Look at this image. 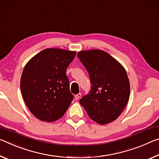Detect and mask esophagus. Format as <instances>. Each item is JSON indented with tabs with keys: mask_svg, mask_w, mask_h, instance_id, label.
<instances>
[{
	"mask_svg": "<svg viewBox=\"0 0 159 159\" xmlns=\"http://www.w3.org/2000/svg\"><path fill=\"white\" fill-rule=\"evenodd\" d=\"M80 97H81V93H77V94L75 96V99H76V100H79V98H80Z\"/></svg>",
	"mask_w": 159,
	"mask_h": 159,
	"instance_id": "34e87169",
	"label": "esophagus"
}]
</instances>
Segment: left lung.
<instances>
[{
  "mask_svg": "<svg viewBox=\"0 0 159 159\" xmlns=\"http://www.w3.org/2000/svg\"><path fill=\"white\" fill-rule=\"evenodd\" d=\"M77 57L89 72L92 90L80 103L89 118L100 125L118 118L129 98L130 85L125 67L106 52L80 51Z\"/></svg>",
  "mask_w": 159,
  "mask_h": 159,
  "instance_id": "left-lung-1",
  "label": "left lung"
}]
</instances>
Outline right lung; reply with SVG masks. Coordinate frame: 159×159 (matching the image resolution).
I'll return each mask as SVG.
<instances>
[{
	"label": "right lung",
	"mask_w": 159,
	"mask_h": 159,
	"mask_svg": "<svg viewBox=\"0 0 159 159\" xmlns=\"http://www.w3.org/2000/svg\"><path fill=\"white\" fill-rule=\"evenodd\" d=\"M76 51L46 48L25 65L20 80L23 99L34 116L44 122L62 117L73 100L66 69Z\"/></svg>",
	"instance_id": "add662e5"
}]
</instances>
